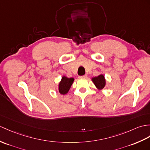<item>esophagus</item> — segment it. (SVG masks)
I'll return each instance as SVG.
<instances>
[{
    "mask_svg": "<svg viewBox=\"0 0 150 150\" xmlns=\"http://www.w3.org/2000/svg\"><path fill=\"white\" fill-rule=\"evenodd\" d=\"M87 75H82V76H79V78H81V79H82V78H87Z\"/></svg>",
    "mask_w": 150,
    "mask_h": 150,
    "instance_id": "34e87169",
    "label": "esophagus"
}]
</instances>
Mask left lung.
Listing matches in <instances>:
<instances>
[{"instance_id":"8db88e82","label":"left lung","mask_w":150,"mask_h":150,"mask_svg":"<svg viewBox=\"0 0 150 150\" xmlns=\"http://www.w3.org/2000/svg\"><path fill=\"white\" fill-rule=\"evenodd\" d=\"M92 81L96 87V88L99 90L103 89L106 83L105 76L102 74L98 75V76L92 78Z\"/></svg>"}]
</instances>
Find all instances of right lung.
Returning a JSON list of instances; mask_svg holds the SVG:
<instances>
[{
	"label": "right lung",
	"mask_w": 150,
	"mask_h": 150,
	"mask_svg": "<svg viewBox=\"0 0 150 150\" xmlns=\"http://www.w3.org/2000/svg\"><path fill=\"white\" fill-rule=\"evenodd\" d=\"M74 81V78H68L63 76L61 82L59 83V91L61 95H66L69 91L73 82Z\"/></svg>",
	"instance_id": "add662e5"
}]
</instances>
